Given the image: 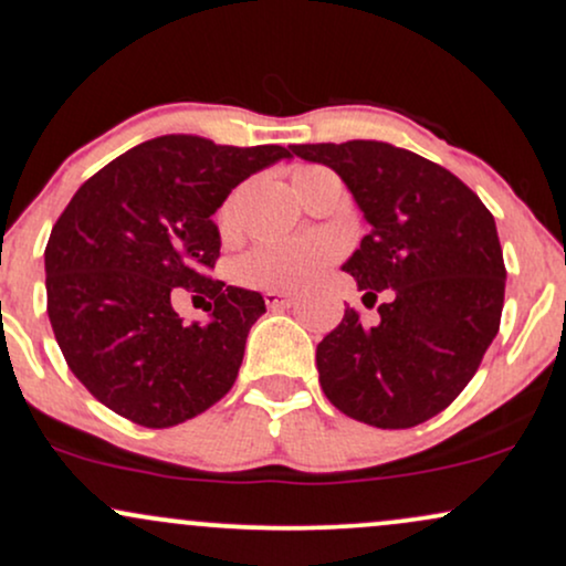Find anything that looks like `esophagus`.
Instances as JSON below:
<instances>
[{"label":"esophagus","instance_id":"1","mask_svg":"<svg viewBox=\"0 0 566 566\" xmlns=\"http://www.w3.org/2000/svg\"><path fill=\"white\" fill-rule=\"evenodd\" d=\"M296 300L291 294H283V291H264V304L270 310H283V307H291Z\"/></svg>","mask_w":566,"mask_h":566}]
</instances>
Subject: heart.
<instances>
[{"label":"heart","mask_w":566,"mask_h":566,"mask_svg":"<svg viewBox=\"0 0 566 566\" xmlns=\"http://www.w3.org/2000/svg\"><path fill=\"white\" fill-rule=\"evenodd\" d=\"M307 170L313 168L296 170L294 179H300ZM234 216H238V206H234V198H230L219 211V230L224 234L234 230ZM334 259L336 243L328 238L275 240L245 253L234 266V277L251 289L294 291L317 281Z\"/></svg>","instance_id":"b5f03b06"}]
</instances>
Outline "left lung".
<instances>
[{"mask_svg":"<svg viewBox=\"0 0 566 566\" xmlns=\"http://www.w3.org/2000/svg\"><path fill=\"white\" fill-rule=\"evenodd\" d=\"M296 157L339 174L371 224L342 264L387 302L366 326L353 307L323 336L315 364L342 415L415 428L465 390L497 336L505 264L494 216L441 165L385 142L300 144Z\"/></svg>","mask_w":566,"mask_h":566,"instance_id":"left-lung-1","label":"left lung"}]
</instances>
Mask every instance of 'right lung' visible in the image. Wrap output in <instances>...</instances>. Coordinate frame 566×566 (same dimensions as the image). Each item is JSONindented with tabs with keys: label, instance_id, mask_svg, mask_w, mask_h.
Masks as SVG:
<instances>
[{
	"label": "right lung",
	"instance_id": "add662e5",
	"mask_svg": "<svg viewBox=\"0 0 566 566\" xmlns=\"http://www.w3.org/2000/svg\"><path fill=\"white\" fill-rule=\"evenodd\" d=\"M291 157L277 144L221 146L160 136L91 176L44 249L48 315L63 358L93 398L144 428H174L230 392L259 291L213 281L211 216L251 174ZM179 287L209 300L206 324L172 310Z\"/></svg>",
	"mask_w": 566,
	"mask_h": 566
}]
</instances>
